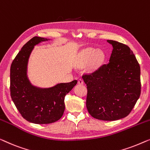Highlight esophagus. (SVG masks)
Returning <instances> with one entry per match:
<instances>
[{
	"instance_id": "34e87169",
	"label": "esophagus",
	"mask_w": 150,
	"mask_h": 150,
	"mask_svg": "<svg viewBox=\"0 0 150 150\" xmlns=\"http://www.w3.org/2000/svg\"><path fill=\"white\" fill-rule=\"evenodd\" d=\"M83 79H79V80H78V83L79 84H81V85H83Z\"/></svg>"
}]
</instances>
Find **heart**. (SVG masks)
Wrapping results in <instances>:
<instances>
[{"instance_id": "obj_1", "label": "heart", "mask_w": 150, "mask_h": 150, "mask_svg": "<svg viewBox=\"0 0 150 150\" xmlns=\"http://www.w3.org/2000/svg\"><path fill=\"white\" fill-rule=\"evenodd\" d=\"M103 60V52L95 48H87L82 52L79 60V65L84 67L90 63L91 69L96 68Z\"/></svg>"}]
</instances>
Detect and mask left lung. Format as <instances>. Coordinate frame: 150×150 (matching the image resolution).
Instances as JSON below:
<instances>
[{
	"mask_svg": "<svg viewBox=\"0 0 150 150\" xmlns=\"http://www.w3.org/2000/svg\"><path fill=\"white\" fill-rule=\"evenodd\" d=\"M113 46L109 62L82 76L87 86L86 107L92 117L114 121L131 112L141 94L140 66L125 44L107 40Z\"/></svg>",
	"mask_w": 150,
	"mask_h": 150,
	"instance_id": "left-lung-1",
	"label": "left lung"
}]
</instances>
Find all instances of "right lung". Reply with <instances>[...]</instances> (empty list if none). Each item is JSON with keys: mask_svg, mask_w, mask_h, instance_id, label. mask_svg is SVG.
I'll return each instance as SVG.
<instances>
[{"mask_svg": "<svg viewBox=\"0 0 150 150\" xmlns=\"http://www.w3.org/2000/svg\"><path fill=\"white\" fill-rule=\"evenodd\" d=\"M47 39L34 37L23 46L12 62L10 69V92L12 100L22 116L34 124L53 123L62 116L64 97L77 81L61 83L49 88L35 87L27 77L28 58L34 46Z\"/></svg>", "mask_w": 150, "mask_h": 150, "instance_id": "1", "label": "right lung"}]
</instances>
